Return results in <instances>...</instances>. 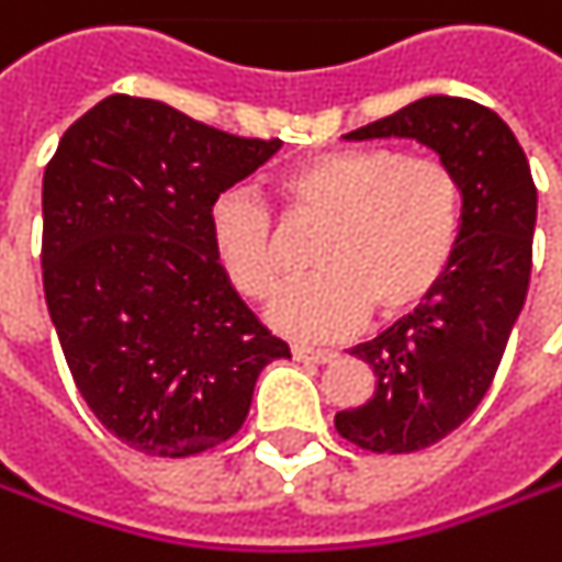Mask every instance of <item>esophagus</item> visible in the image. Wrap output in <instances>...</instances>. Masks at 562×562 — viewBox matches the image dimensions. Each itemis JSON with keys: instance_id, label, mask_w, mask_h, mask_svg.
I'll list each match as a JSON object with an SVG mask.
<instances>
[{"instance_id": "obj_1", "label": "esophagus", "mask_w": 562, "mask_h": 562, "mask_svg": "<svg viewBox=\"0 0 562 562\" xmlns=\"http://www.w3.org/2000/svg\"><path fill=\"white\" fill-rule=\"evenodd\" d=\"M291 353H294L296 360H303V363H331L338 357V353L328 351V348H310V345H294Z\"/></svg>"}]
</instances>
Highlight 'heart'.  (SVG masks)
Segmentation results:
<instances>
[{
	"mask_svg": "<svg viewBox=\"0 0 562 562\" xmlns=\"http://www.w3.org/2000/svg\"><path fill=\"white\" fill-rule=\"evenodd\" d=\"M294 221L323 224L313 278L271 296L266 323L296 341H335L367 323L417 310L449 274L464 231V189L452 167L392 148L310 157L278 180ZM211 252L243 296L262 300L281 278V246L262 202L243 189L209 209Z\"/></svg>",
	"mask_w": 562,
	"mask_h": 562,
	"instance_id": "heart-1",
	"label": "heart"
}]
</instances>
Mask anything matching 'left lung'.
<instances>
[{
  "mask_svg": "<svg viewBox=\"0 0 562 562\" xmlns=\"http://www.w3.org/2000/svg\"><path fill=\"white\" fill-rule=\"evenodd\" d=\"M345 138H411L464 189L449 274L414 313L353 348L376 389L367 405L335 414L338 434L360 449L417 452L462 427L491 389L528 294L538 192L513 128L474 100L430 94Z\"/></svg>",
  "mask_w": 562,
  "mask_h": 562,
  "instance_id": "left-lung-1",
  "label": "left lung"
}]
</instances>
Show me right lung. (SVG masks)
I'll return each instance as SVG.
<instances>
[{
	"instance_id": "add662e5",
	"label": "right lung",
	"mask_w": 562,
	"mask_h": 562,
	"mask_svg": "<svg viewBox=\"0 0 562 562\" xmlns=\"http://www.w3.org/2000/svg\"><path fill=\"white\" fill-rule=\"evenodd\" d=\"M278 148L110 94L46 164V310L81 398L138 452L186 459L231 439L259 373L291 357L209 239L211 202Z\"/></svg>"
}]
</instances>
